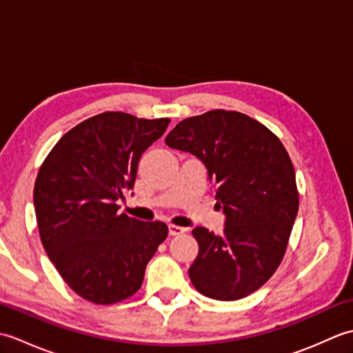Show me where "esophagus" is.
<instances>
[{
    "instance_id": "obj_1",
    "label": "esophagus",
    "mask_w": 353,
    "mask_h": 353,
    "mask_svg": "<svg viewBox=\"0 0 353 353\" xmlns=\"http://www.w3.org/2000/svg\"><path fill=\"white\" fill-rule=\"evenodd\" d=\"M185 230H186V229L182 228V226H176V224H170V235H172V236L182 235Z\"/></svg>"
}]
</instances>
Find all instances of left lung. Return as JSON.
Here are the masks:
<instances>
[{
  "label": "left lung",
  "mask_w": 353,
  "mask_h": 353,
  "mask_svg": "<svg viewBox=\"0 0 353 353\" xmlns=\"http://www.w3.org/2000/svg\"><path fill=\"white\" fill-rule=\"evenodd\" d=\"M165 142L203 161L216 185V205L226 214L223 235L192 230L199 243L192 285L215 301L252 294L281 265L299 211L288 152L264 124L223 109L183 119Z\"/></svg>",
  "instance_id": "1"
}]
</instances>
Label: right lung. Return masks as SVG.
<instances>
[{"label":"right lung","instance_id":"obj_1","mask_svg":"<svg viewBox=\"0 0 353 353\" xmlns=\"http://www.w3.org/2000/svg\"><path fill=\"white\" fill-rule=\"evenodd\" d=\"M170 118L103 112L72 127L37 172L33 200L41 241L66 285L97 305L132 297L148 261L168 236L163 221L118 214L142 153Z\"/></svg>","mask_w":353,"mask_h":353}]
</instances>
